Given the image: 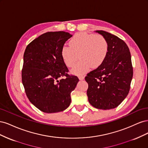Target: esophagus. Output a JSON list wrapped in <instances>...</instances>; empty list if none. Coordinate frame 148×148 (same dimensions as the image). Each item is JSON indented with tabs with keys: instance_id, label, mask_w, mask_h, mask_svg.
<instances>
[{
	"instance_id": "34e87169",
	"label": "esophagus",
	"mask_w": 148,
	"mask_h": 148,
	"mask_svg": "<svg viewBox=\"0 0 148 148\" xmlns=\"http://www.w3.org/2000/svg\"><path fill=\"white\" fill-rule=\"evenodd\" d=\"M78 78L79 80H83V79H84V77L83 75H79V76H78Z\"/></svg>"
}]
</instances>
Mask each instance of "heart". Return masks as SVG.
Masks as SVG:
<instances>
[{"instance_id":"obj_1","label":"heart","mask_w":148,"mask_h":148,"mask_svg":"<svg viewBox=\"0 0 148 148\" xmlns=\"http://www.w3.org/2000/svg\"><path fill=\"white\" fill-rule=\"evenodd\" d=\"M109 44L106 39L101 34L79 33L70 41V46H64L61 49V56L64 64L72 68L78 60L72 72L83 75L90 66L96 69L101 66L108 53Z\"/></svg>"}]
</instances>
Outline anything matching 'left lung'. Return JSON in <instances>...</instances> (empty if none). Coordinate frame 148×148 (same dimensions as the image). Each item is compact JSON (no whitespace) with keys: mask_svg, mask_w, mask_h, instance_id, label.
Masks as SVG:
<instances>
[{"mask_svg":"<svg viewBox=\"0 0 148 148\" xmlns=\"http://www.w3.org/2000/svg\"><path fill=\"white\" fill-rule=\"evenodd\" d=\"M96 32L106 39L109 51L103 64L85 77L87 96L96 108L112 109L122 103L130 89L133 74L131 54L122 39L105 31Z\"/></svg>","mask_w":148,"mask_h":148,"instance_id":"obj_1","label":"left lung"}]
</instances>
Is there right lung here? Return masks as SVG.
Segmentation results:
<instances>
[{
  "mask_svg": "<svg viewBox=\"0 0 148 148\" xmlns=\"http://www.w3.org/2000/svg\"><path fill=\"white\" fill-rule=\"evenodd\" d=\"M71 36L65 31L47 32L34 39L25 49L22 83L29 101L43 112L63 111L70 104L71 92L79 79L68 73L60 52Z\"/></svg>",
  "mask_w": 148,
  "mask_h": 148,
  "instance_id": "obj_1",
  "label": "right lung"
}]
</instances>
